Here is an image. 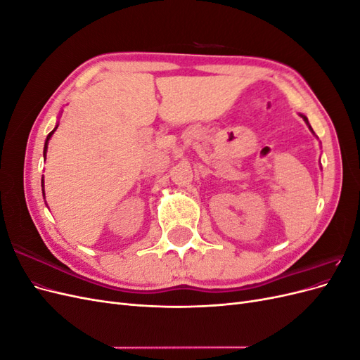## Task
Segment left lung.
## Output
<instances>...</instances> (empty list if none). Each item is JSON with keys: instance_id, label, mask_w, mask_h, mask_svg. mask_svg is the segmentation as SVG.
Wrapping results in <instances>:
<instances>
[{"instance_id": "1", "label": "left lung", "mask_w": 360, "mask_h": 360, "mask_svg": "<svg viewBox=\"0 0 360 360\" xmlns=\"http://www.w3.org/2000/svg\"><path fill=\"white\" fill-rule=\"evenodd\" d=\"M302 117H303V120H304V122H307V124L309 126V123H308V118H307V117H304V115H302ZM309 129L312 130V127H311V126H309Z\"/></svg>"}]
</instances>
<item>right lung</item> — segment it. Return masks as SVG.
<instances>
[{"mask_svg":"<svg viewBox=\"0 0 360 360\" xmlns=\"http://www.w3.org/2000/svg\"><path fill=\"white\" fill-rule=\"evenodd\" d=\"M57 127H58V126H57ZM57 127H56V129H53V130H52V132H51V134L48 135V138H46V143H45V148H43V156H45V158H46V151H48V141L51 139L52 134H53V132H56V130H57ZM41 186H43V180H41ZM43 195H45V193H43Z\"/></svg>","mask_w":360,"mask_h":360,"instance_id":"right-lung-1","label":"right lung"}]
</instances>
